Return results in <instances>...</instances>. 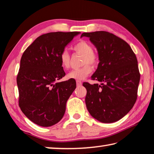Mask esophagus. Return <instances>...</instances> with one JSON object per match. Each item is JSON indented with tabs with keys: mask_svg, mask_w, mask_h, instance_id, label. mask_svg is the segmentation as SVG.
Here are the masks:
<instances>
[{
	"mask_svg": "<svg viewBox=\"0 0 154 154\" xmlns=\"http://www.w3.org/2000/svg\"><path fill=\"white\" fill-rule=\"evenodd\" d=\"M76 84H77V86H82V82L81 81H79V80H77V81L76 82Z\"/></svg>",
	"mask_w": 154,
	"mask_h": 154,
	"instance_id": "obj_1",
	"label": "esophagus"
}]
</instances>
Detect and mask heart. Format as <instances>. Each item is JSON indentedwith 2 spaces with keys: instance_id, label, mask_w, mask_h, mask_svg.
<instances>
[{
  "instance_id": "1",
  "label": "heart",
  "mask_w": 154,
  "mask_h": 154,
  "mask_svg": "<svg viewBox=\"0 0 154 154\" xmlns=\"http://www.w3.org/2000/svg\"><path fill=\"white\" fill-rule=\"evenodd\" d=\"M73 50L79 54L83 55L82 59V68L74 69L68 73V79L75 80L84 79L92 72V66H94L98 63V56L93 52L92 45L86 41L81 40L73 46ZM60 61L62 67L67 69L70 66V55L67 51H63L60 56Z\"/></svg>"
}]
</instances>
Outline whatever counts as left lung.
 I'll return each mask as SVG.
<instances>
[{
  "instance_id": "obj_1",
  "label": "left lung",
  "mask_w": 154,
  "mask_h": 154,
  "mask_svg": "<svg viewBox=\"0 0 154 154\" xmlns=\"http://www.w3.org/2000/svg\"><path fill=\"white\" fill-rule=\"evenodd\" d=\"M96 47L99 63L92 79L101 84L85 82L88 110L104 123L120 120L133 108L140 82L138 61L125 41L107 31L83 33Z\"/></svg>"
}]
</instances>
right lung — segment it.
<instances>
[{
	"label": "right lung",
	"mask_w": 154,
	"mask_h": 154,
	"mask_svg": "<svg viewBox=\"0 0 154 154\" xmlns=\"http://www.w3.org/2000/svg\"><path fill=\"white\" fill-rule=\"evenodd\" d=\"M80 32H51L33 41L24 51L17 76L19 106L29 120L42 127L57 123L76 88L74 79L57 82L66 73L61 53Z\"/></svg>",
	"instance_id": "1"
}]
</instances>
